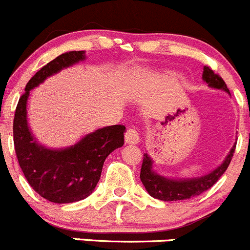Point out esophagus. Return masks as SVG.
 Instances as JSON below:
<instances>
[{
  "label": "esophagus",
  "instance_id": "obj_1",
  "mask_svg": "<svg viewBox=\"0 0 250 250\" xmlns=\"http://www.w3.org/2000/svg\"><path fill=\"white\" fill-rule=\"evenodd\" d=\"M140 141V136H138L137 131L135 128H127L125 132V143L127 145H136Z\"/></svg>",
  "mask_w": 250,
  "mask_h": 250
}]
</instances>
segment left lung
I'll use <instances>...</instances> for the list:
<instances>
[{
	"label": "left lung",
	"mask_w": 250,
	"mask_h": 250,
	"mask_svg": "<svg viewBox=\"0 0 250 250\" xmlns=\"http://www.w3.org/2000/svg\"><path fill=\"white\" fill-rule=\"evenodd\" d=\"M202 78H203L204 83H208L209 87L225 91L229 95V91L225 81L217 74H215L209 66H204L203 68ZM236 143L237 142H234V145L229 149V154L225 157V159L222 160L219 167H215L208 174L202 175V176L186 177V179H182V177L172 179V177L163 176V175L155 172L153 170V163L154 162L148 155V153H145L143 154L142 167H141V181H142L143 186L147 189L149 196L155 199H159V201L172 202L193 198V197L199 196L201 193L206 192L207 189H209L210 187H212V185L226 171L229 163H231L232 157H233Z\"/></svg>",
	"instance_id": "8db88e82"
}]
</instances>
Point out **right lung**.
<instances>
[{
  "label": "right lung",
  "mask_w": 250,
  "mask_h": 250,
  "mask_svg": "<svg viewBox=\"0 0 250 250\" xmlns=\"http://www.w3.org/2000/svg\"><path fill=\"white\" fill-rule=\"evenodd\" d=\"M85 59V51H71L42 66L26 83L14 115V148L24 176L42 198L53 203H74L90 196L100 181L105 158L124 145L123 125L97 128L65 148L41 145L29 127L26 105L30 91L49 76Z\"/></svg>",
  "instance_id": "1"
}]
</instances>
